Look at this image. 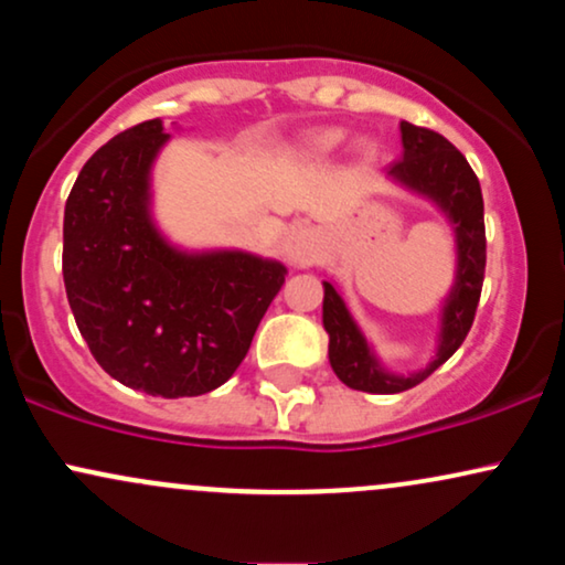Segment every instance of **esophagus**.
Wrapping results in <instances>:
<instances>
[{"mask_svg":"<svg viewBox=\"0 0 565 565\" xmlns=\"http://www.w3.org/2000/svg\"><path fill=\"white\" fill-rule=\"evenodd\" d=\"M316 252H319V238H316L310 231L297 233V236L291 238V246H289L291 263H297V265L310 263L316 257Z\"/></svg>","mask_w":565,"mask_h":565,"instance_id":"1","label":"esophagus"}]
</instances>
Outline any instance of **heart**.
<instances>
[{"label": "heart", "mask_w": 565, "mask_h": 565, "mask_svg": "<svg viewBox=\"0 0 565 565\" xmlns=\"http://www.w3.org/2000/svg\"><path fill=\"white\" fill-rule=\"evenodd\" d=\"M340 142H342V132H337V129H327V132H316L310 135V138H305V151H308L310 157H323V153L334 151Z\"/></svg>", "instance_id": "obj_1"}]
</instances>
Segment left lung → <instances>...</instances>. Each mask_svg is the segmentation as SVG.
Returning a JSON list of instances; mask_svg holds the SVG:
<instances>
[{"label": "left lung", "mask_w": 565, "mask_h": 565, "mask_svg": "<svg viewBox=\"0 0 565 565\" xmlns=\"http://www.w3.org/2000/svg\"><path fill=\"white\" fill-rule=\"evenodd\" d=\"M404 157L387 167V174L401 185L433 199L457 233V278L440 316V345L436 359L423 372L398 377L377 364L364 334L350 319L345 302L329 281H323V329L329 332V364L353 391L404 393L430 377L440 364L457 353L476 319L486 270V225L481 183L468 159L444 135L427 127L401 121Z\"/></svg>", "instance_id": "obj_1"}]
</instances>
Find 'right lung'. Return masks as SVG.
I'll return each mask as SVG.
<instances>
[{"label": "right lung", "instance_id": "obj_1", "mask_svg": "<svg viewBox=\"0 0 565 565\" xmlns=\"http://www.w3.org/2000/svg\"><path fill=\"white\" fill-rule=\"evenodd\" d=\"M170 140L161 119L97 148L63 215V281L95 361L161 398L210 393L233 377L287 268L246 252L185 255L159 236L148 174Z\"/></svg>", "mask_w": 565, "mask_h": 565}]
</instances>
